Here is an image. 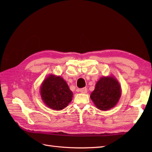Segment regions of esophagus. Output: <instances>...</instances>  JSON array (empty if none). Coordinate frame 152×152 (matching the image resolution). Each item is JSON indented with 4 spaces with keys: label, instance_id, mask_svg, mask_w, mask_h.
Returning <instances> with one entry per match:
<instances>
[{
    "label": "esophagus",
    "instance_id": "34e87169",
    "mask_svg": "<svg viewBox=\"0 0 152 152\" xmlns=\"http://www.w3.org/2000/svg\"><path fill=\"white\" fill-rule=\"evenodd\" d=\"M79 91L81 93H83V94H86L87 93V89L86 87H84V88H82L79 89Z\"/></svg>",
    "mask_w": 152,
    "mask_h": 152
}]
</instances>
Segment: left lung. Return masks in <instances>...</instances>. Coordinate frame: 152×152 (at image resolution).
Returning a JSON list of instances; mask_svg holds the SVG:
<instances>
[{"label": "left lung", "instance_id": "obj_1", "mask_svg": "<svg viewBox=\"0 0 152 152\" xmlns=\"http://www.w3.org/2000/svg\"><path fill=\"white\" fill-rule=\"evenodd\" d=\"M121 93V86L115 77L103 76L97 82L90 98L96 108L107 111L117 104Z\"/></svg>", "mask_w": 152, "mask_h": 152}]
</instances>
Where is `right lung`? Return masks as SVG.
I'll return each instance as SVG.
<instances>
[{"label": "right lung", "instance_id": "add662e5", "mask_svg": "<svg viewBox=\"0 0 152 152\" xmlns=\"http://www.w3.org/2000/svg\"><path fill=\"white\" fill-rule=\"evenodd\" d=\"M40 93L45 105L54 110L66 108L73 97L72 91L60 76L49 75L40 86Z\"/></svg>", "mask_w": 152, "mask_h": 152}]
</instances>
